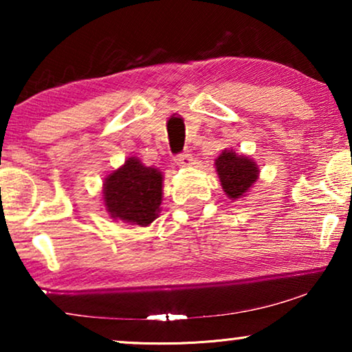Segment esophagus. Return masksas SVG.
I'll return each instance as SVG.
<instances>
[{"label": "esophagus", "instance_id": "obj_1", "mask_svg": "<svg viewBox=\"0 0 352 352\" xmlns=\"http://www.w3.org/2000/svg\"><path fill=\"white\" fill-rule=\"evenodd\" d=\"M175 162L177 163V166H189L192 165V153L182 152L175 158Z\"/></svg>", "mask_w": 352, "mask_h": 352}]
</instances>
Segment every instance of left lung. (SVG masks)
<instances>
[{"label":"left lung","mask_w":352,"mask_h":352,"mask_svg":"<svg viewBox=\"0 0 352 352\" xmlns=\"http://www.w3.org/2000/svg\"><path fill=\"white\" fill-rule=\"evenodd\" d=\"M221 187L230 200H239L250 192L259 179V166L252 157L224 148L214 160Z\"/></svg>","instance_id":"obj_1"}]
</instances>
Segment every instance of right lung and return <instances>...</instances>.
<instances>
[{
    "instance_id": "obj_1",
    "label": "right lung",
    "mask_w": 352,
    "mask_h": 352,
    "mask_svg": "<svg viewBox=\"0 0 352 352\" xmlns=\"http://www.w3.org/2000/svg\"><path fill=\"white\" fill-rule=\"evenodd\" d=\"M163 200V173L129 157L102 182V205L113 221L147 228L158 218Z\"/></svg>"
}]
</instances>
